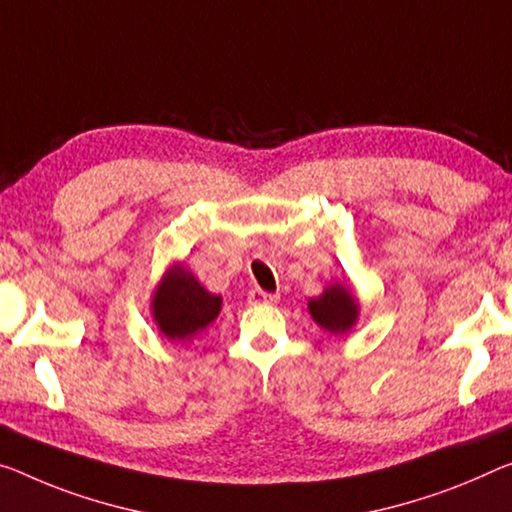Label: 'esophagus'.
<instances>
[{"mask_svg":"<svg viewBox=\"0 0 512 512\" xmlns=\"http://www.w3.org/2000/svg\"><path fill=\"white\" fill-rule=\"evenodd\" d=\"M277 293H267V290H261V288H254L249 293V302L251 304H274L277 302Z\"/></svg>","mask_w":512,"mask_h":512,"instance_id":"obj_1","label":"esophagus"}]
</instances>
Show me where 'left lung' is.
<instances>
[{
  "label": "left lung",
  "mask_w": 512,
  "mask_h": 512,
  "mask_svg": "<svg viewBox=\"0 0 512 512\" xmlns=\"http://www.w3.org/2000/svg\"><path fill=\"white\" fill-rule=\"evenodd\" d=\"M309 313L327 332L345 334L355 327L359 318V304L348 286L332 283L316 300H309Z\"/></svg>",
  "instance_id": "1"
}]
</instances>
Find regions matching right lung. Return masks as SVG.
I'll use <instances>...</instances> for the list:
<instances>
[{"label":"right lung","instance_id":"right-lung-1","mask_svg":"<svg viewBox=\"0 0 512 512\" xmlns=\"http://www.w3.org/2000/svg\"><path fill=\"white\" fill-rule=\"evenodd\" d=\"M153 320L169 341H190L201 334L222 311V297L208 293L185 265H174L157 283Z\"/></svg>","mask_w":512,"mask_h":512}]
</instances>
